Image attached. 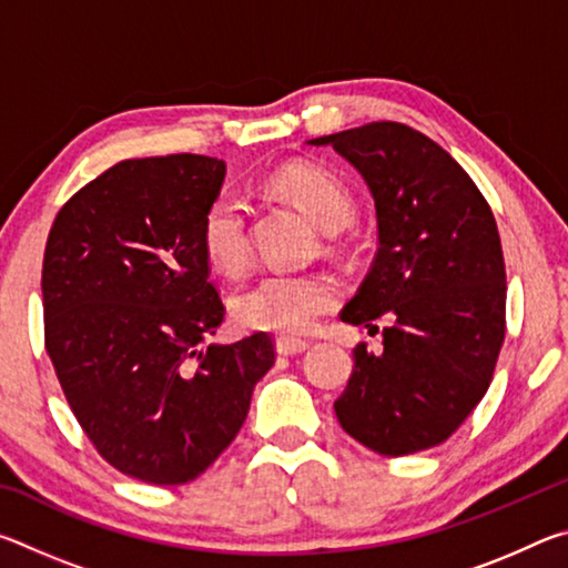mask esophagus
I'll list each match as a JSON object with an SVG mask.
<instances>
[{"label": "esophagus", "mask_w": 568, "mask_h": 568, "mask_svg": "<svg viewBox=\"0 0 568 568\" xmlns=\"http://www.w3.org/2000/svg\"><path fill=\"white\" fill-rule=\"evenodd\" d=\"M307 348H311V343H305L301 338H277L275 341V351L281 355H295V353H305Z\"/></svg>", "instance_id": "obj_1"}]
</instances>
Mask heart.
I'll return each mask as SVG.
<instances>
[{
	"instance_id": "obj_1",
	"label": "heart",
	"mask_w": 568,
	"mask_h": 568,
	"mask_svg": "<svg viewBox=\"0 0 568 568\" xmlns=\"http://www.w3.org/2000/svg\"><path fill=\"white\" fill-rule=\"evenodd\" d=\"M277 195L293 203L323 233H338L353 217V195L345 182L321 165L295 162L271 178ZM200 247L207 263L225 275L243 271L250 255L247 210L233 192H220L200 220ZM338 301L333 277L318 273L273 271L257 277L230 301L233 318L243 328L303 335Z\"/></svg>"
}]
</instances>
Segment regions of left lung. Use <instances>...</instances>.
<instances>
[{
	"mask_svg": "<svg viewBox=\"0 0 568 568\" xmlns=\"http://www.w3.org/2000/svg\"><path fill=\"white\" fill-rule=\"evenodd\" d=\"M331 145L361 172L378 217V253L341 321L378 331L355 345L335 416L381 456H408L454 434L486 396L506 333V267L491 207L466 170L426 134L371 122Z\"/></svg>",
	"mask_w": 568,
	"mask_h": 568,
	"instance_id": "left-lung-1",
	"label": "left lung"
}]
</instances>
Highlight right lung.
I'll list each match as a JSON object with an SVG mask.
<instances>
[{
    "label": "right lung",
    "instance_id": "add662e5",
    "mask_svg": "<svg viewBox=\"0 0 568 568\" xmlns=\"http://www.w3.org/2000/svg\"><path fill=\"white\" fill-rule=\"evenodd\" d=\"M225 162L124 160L67 200L44 247V345L100 456L158 486L197 478L243 428L275 363L267 333L205 341L225 307L200 220Z\"/></svg>",
    "mask_w": 568,
    "mask_h": 568
}]
</instances>
